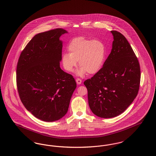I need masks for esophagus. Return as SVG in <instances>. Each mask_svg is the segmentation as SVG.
I'll use <instances>...</instances> for the list:
<instances>
[{
  "instance_id": "1",
  "label": "esophagus",
  "mask_w": 156,
  "mask_h": 156,
  "mask_svg": "<svg viewBox=\"0 0 156 156\" xmlns=\"http://www.w3.org/2000/svg\"><path fill=\"white\" fill-rule=\"evenodd\" d=\"M76 82L78 84H81L82 83V80L80 78H77V79H76Z\"/></svg>"
}]
</instances>
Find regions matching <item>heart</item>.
<instances>
[{"instance_id": "1", "label": "heart", "mask_w": 156, "mask_h": 156, "mask_svg": "<svg viewBox=\"0 0 156 156\" xmlns=\"http://www.w3.org/2000/svg\"><path fill=\"white\" fill-rule=\"evenodd\" d=\"M69 52H64L61 56V64L66 71L72 73L79 65L81 67L78 74L86 72L88 74L98 73L104 65L106 47L98 39H90L84 36L73 38L68 44Z\"/></svg>"}]
</instances>
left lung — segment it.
<instances>
[{
    "mask_svg": "<svg viewBox=\"0 0 156 156\" xmlns=\"http://www.w3.org/2000/svg\"><path fill=\"white\" fill-rule=\"evenodd\" d=\"M111 33V52L101 69L83 82L90 110L102 118L125 111L137 95L140 83V64L131 45L120 32Z\"/></svg>",
    "mask_w": 156,
    "mask_h": 156,
    "instance_id": "obj_1",
    "label": "left lung"
}]
</instances>
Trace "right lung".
I'll list each match as a JSON object with an SVG mask.
<instances>
[{"mask_svg": "<svg viewBox=\"0 0 156 156\" xmlns=\"http://www.w3.org/2000/svg\"><path fill=\"white\" fill-rule=\"evenodd\" d=\"M67 30L58 28L38 33L23 49L18 60L16 84L28 111L45 122H54L67 113L76 87L72 75L59 67Z\"/></svg>", "mask_w": 156, "mask_h": 156, "instance_id": "1", "label": "right lung"}]
</instances>
